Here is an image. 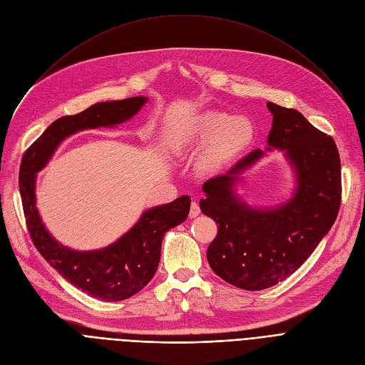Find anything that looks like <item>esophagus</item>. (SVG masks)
<instances>
[{"label":"esophagus","mask_w":365,"mask_h":365,"mask_svg":"<svg viewBox=\"0 0 365 365\" xmlns=\"http://www.w3.org/2000/svg\"><path fill=\"white\" fill-rule=\"evenodd\" d=\"M200 213H201V210H200V205H198V202H192L190 204V210H189V217L190 219H195V217H198L200 216Z\"/></svg>","instance_id":"obj_1"}]
</instances>
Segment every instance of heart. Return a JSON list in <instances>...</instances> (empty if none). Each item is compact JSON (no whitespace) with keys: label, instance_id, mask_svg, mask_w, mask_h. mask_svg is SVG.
Returning a JSON list of instances; mask_svg holds the SVG:
<instances>
[{"label":"heart","instance_id":"obj_1","mask_svg":"<svg viewBox=\"0 0 365 365\" xmlns=\"http://www.w3.org/2000/svg\"><path fill=\"white\" fill-rule=\"evenodd\" d=\"M255 136L256 127L248 117H229L219 110H205L182 130L178 148L192 149L208 142L204 164L208 168H216L250 146Z\"/></svg>","mask_w":365,"mask_h":365}]
</instances>
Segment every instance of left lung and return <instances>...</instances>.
Returning a JSON list of instances; mask_svg holds the SVG:
<instances>
[{
	"label": "left lung",
	"mask_w": 365,
	"mask_h": 365,
	"mask_svg": "<svg viewBox=\"0 0 365 365\" xmlns=\"http://www.w3.org/2000/svg\"><path fill=\"white\" fill-rule=\"evenodd\" d=\"M272 128L256 149L225 175L202 185L201 212L217 223L207 248L216 275L242 290H263L289 278L329 234L340 207V158L334 140L296 109L267 102ZM282 150L295 187L272 207L248 205L239 194L242 175L267 151Z\"/></svg>",
	"instance_id": "8db88e82"
}]
</instances>
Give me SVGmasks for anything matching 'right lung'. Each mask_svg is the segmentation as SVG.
<instances>
[{
    "mask_svg": "<svg viewBox=\"0 0 365 365\" xmlns=\"http://www.w3.org/2000/svg\"><path fill=\"white\" fill-rule=\"evenodd\" d=\"M148 102L136 96L124 101L94 103L86 110L56 120L25 152L19 187L28 231L40 255L68 282L91 297L120 302L139 293L155 275L167 231L187 219L190 198L182 195L168 204L146 208L128 231L98 250L80 252L57 241L46 227L36 207V175L72 134L99 127H117L133 118Z\"/></svg>",
    "mask_w": 365,
    "mask_h": 365,
    "instance_id": "obj_1",
    "label": "right lung"
}]
</instances>
